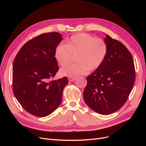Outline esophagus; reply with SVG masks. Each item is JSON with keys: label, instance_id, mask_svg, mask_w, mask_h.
Here are the masks:
<instances>
[{"label": "esophagus", "instance_id": "obj_1", "mask_svg": "<svg viewBox=\"0 0 146 146\" xmlns=\"http://www.w3.org/2000/svg\"><path fill=\"white\" fill-rule=\"evenodd\" d=\"M75 79H76V78L69 77V78H68V80L69 82H73V81L75 80Z\"/></svg>", "mask_w": 146, "mask_h": 146}]
</instances>
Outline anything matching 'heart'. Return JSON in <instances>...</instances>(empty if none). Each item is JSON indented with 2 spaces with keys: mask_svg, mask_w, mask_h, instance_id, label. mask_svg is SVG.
<instances>
[{
  "mask_svg": "<svg viewBox=\"0 0 146 146\" xmlns=\"http://www.w3.org/2000/svg\"><path fill=\"white\" fill-rule=\"evenodd\" d=\"M108 53V46L104 40L86 33H80L70 37L66 45H58L54 51V57L61 67L71 61L76 56L77 63L61 69L60 73L73 77L94 71L101 67Z\"/></svg>",
  "mask_w": 146,
  "mask_h": 146,
  "instance_id": "heart-1",
  "label": "heart"
}]
</instances>
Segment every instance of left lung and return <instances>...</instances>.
Returning <instances> with one entry per match:
<instances>
[{
	"mask_svg": "<svg viewBox=\"0 0 146 146\" xmlns=\"http://www.w3.org/2000/svg\"><path fill=\"white\" fill-rule=\"evenodd\" d=\"M108 53L101 67L88 76L83 92L86 104L95 112L108 115L124 105L135 81L131 53L121 42L106 35Z\"/></svg>",
	"mask_w": 146,
	"mask_h": 146,
	"instance_id": "obj_1",
	"label": "left lung"
}]
</instances>
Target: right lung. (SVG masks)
Instances as JSON below:
<instances>
[{
    "instance_id": "obj_1",
    "label": "right lung",
    "mask_w": 146,
    "mask_h": 146,
    "mask_svg": "<svg viewBox=\"0 0 146 146\" xmlns=\"http://www.w3.org/2000/svg\"><path fill=\"white\" fill-rule=\"evenodd\" d=\"M58 33L42 34L25 43L13 64V94L25 111L36 117L49 115L60 105L66 77L51 80L58 70L54 51L63 40Z\"/></svg>"
}]
</instances>
